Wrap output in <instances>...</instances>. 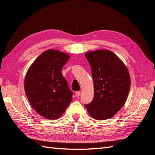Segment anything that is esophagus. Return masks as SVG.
I'll use <instances>...</instances> for the list:
<instances>
[{"label": "esophagus", "mask_w": 155, "mask_h": 155, "mask_svg": "<svg viewBox=\"0 0 155 155\" xmlns=\"http://www.w3.org/2000/svg\"><path fill=\"white\" fill-rule=\"evenodd\" d=\"M75 94H76V96H77V97H79V96H80V92H79V91H78V92H76V93H75Z\"/></svg>", "instance_id": "obj_1"}]
</instances>
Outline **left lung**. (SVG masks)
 Returning a JSON list of instances; mask_svg holds the SVG:
<instances>
[{
	"label": "left lung",
	"instance_id": "obj_1",
	"mask_svg": "<svg viewBox=\"0 0 155 155\" xmlns=\"http://www.w3.org/2000/svg\"><path fill=\"white\" fill-rule=\"evenodd\" d=\"M94 96L85 104L88 114L97 120L112 118L125 103L130 87L127 68L118 56L108 50L88 51Z\"/></svg>",
	"mask_w": 155,
	"mask_h": 155
}]
</instances>
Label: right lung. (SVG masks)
<instances>
[{
	"instance_id": "1",
	"label": "right lung",
	"mask_w": 155,
	"mask_h": 155,
	"mask_svg": "<svg viewBox=\"0 0 155 155\" xmlns=\"http://www.w3.org/2000/svg\"><path fill=\"white\" fill-rule=\"evenodd\" d=\"M69 58L66 53L48 50L28 70L25 79L26 96L32 107L44 118L58 119L72 100L73 92L61 73Z\"/></svg>"
}]
</instances>
